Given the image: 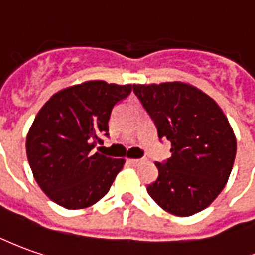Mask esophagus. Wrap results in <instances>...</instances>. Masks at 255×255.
<instances>
[{"instance_id":"34e87169","label":"esophagus","mask_w":255,"mask_h":255,"mask_svg":"<svg viewBox=\"0 0 255 255\" xmlns=\"http://www.w3.org/2000/svg\"><path fill=\"white\" fill-rule=\"evenodd\" d=\"M129 163L134 164V166H136V164L142 163V159H129Z\"/></svg>"}]
</instances>
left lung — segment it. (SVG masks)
Here are the masks:
<instances>
[{
  "label": "left lung",
  "mask_w": 255,
  "mask_h": 255,
  "mask_svg": "<svg viewBox=\"0 0 255 255\" xmlns=\"http://www.w3.org/2000/svg\"><path fill=\"white\" fill-rule=\"evenodd\" d=\"M159 138L171 142V157L155 163L159 176L146 187L166 212L190 216L221 194L236 157V136L219 105L186 82L134 85Z\"/></svg>",
  "instance_id": "1"
}]
</instances>
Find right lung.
I'll use <instances>...</instances> for the list:
<instances>
[{
	"mask_svg": "<svg viewBox=\"0 0 255 255\" xmlns=\"http://www.w3.org/2000/svg\"><path fill=\"white\" fill-rule=\"evenodd\" d=\"M132 85L86 81L54 93L44 103L26 136V155L37 184L55 204L82 209L109 193L126 163L93 152L109 135L113 107Z\"/></svg>",
	"mask_w": 255,
	"mask_h": 255,
	"instance_id": "obj_1",
	"label": "right lung"
}]
</instances>
